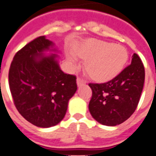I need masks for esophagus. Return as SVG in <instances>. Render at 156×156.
Masks as SVG:
<instances>
[{
    "label": "esophagus",
    "mask_w": 156,
    "mask_h": 156,
    "mask_svg": "<svg viewBox=\"0 0 156 156\" xmlns=\"http://www.w3.org/2000/svg\"><path fill=\"white\" fill-rule=\"evenodd\" d=\"M85 83V81H83V79H81L80 78H77V85H78V87H81V86L84 85Z\"/></svg>",
    "instance_id": "34e87169"
}]
</instances>
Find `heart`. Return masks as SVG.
Listing matches in <instances>:
<instances>
[{
    "mask_svg": "<svg viewBox=\"0 0 156 156\" xmlns=\"http://www.w3.org/2000/svg\"><path fill=\"white\" fill-rule=\"evenodd\" d=\"M74 54L87 60L86 69L93 79L99 82H106L116 77L128 61L126 48L97 40H87L82 43L74 50ZM67 60L73 67L78 65L73 56H68Z\"/></svg>",
    "mask_w": 156,
    "mask_h": 156,
    "instance_id": "1",
    "label": "heart"
}]
</instances>
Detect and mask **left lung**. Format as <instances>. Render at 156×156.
Returning a JSON list of instances; mask_svg holds the SVG:
<instances>
[{
  "mask_svg": "<svg viewBox=\"0 0 156 156\" xmlns=\"http://www.w3.org/2000/svg\"><path fill=\"white\" fill-rule=\"evenodd\" d=\"M145 80L140 57L132 56L131 64L113 79L104 83H90L92 96L89 111L104 126H115L129 118L137 108Z\"/></svg>",
  "mask_w": 156,
  "mask_h": 156,
  "instance_id": "8db88e82",
  "label": "left lung"
}]
</instances>
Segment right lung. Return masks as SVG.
<instances>
[{"mask_svg": "<svg viewBox=\"0 0 156 156\" xmlns=\"http://www.w3.org/2000/svg\"><path fill=\"white\" fill-rule=\"evenodd\" d=\"M54 43L40 36L25 45L13 57L9 84L19 113L30 123L48 128L62 121L69 100L77 90L76 77L59 66Z\"/></svg>", "mask_w": 156, "mask_h": 156, "instance_id": "add662e5", "label": "right lung"}]
</instances>
